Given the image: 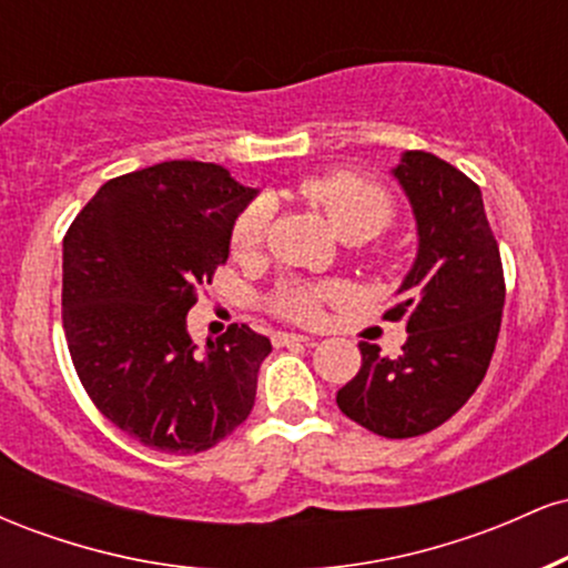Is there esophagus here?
Instances as JSON below:
<instances>
[{
	"mask_svg": "<svg viewBox=\"0 0 568 568\" xmlns=\"http://www.w3.org/2000/svg\"><path fill=\"white\" fill-rule=\"evenodd\" d=\"M304 342H310V336L288 334V331H280V334H275L277 347H288V344H304Z\"/></svg>",
	"mask_w": 568,
	"mask_h": 568,
	"instance_id": "1",
	"label": "esophagus"
}]
</instances>
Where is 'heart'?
I'll list each match as a JSON object with an SVG mask.
<instances>
[{
  "mask_svg": "<svg viewBox=\"0 0 568 568\" xmlns=\"http://www.w3.org/2000/svg\"><path fill=\"white\" fill-rule=\"evenodd\" d=\"M306 200L315 202L328 216L331 226L347 243H363L387 230L395 219V202L387 189L366 179L361 173L336 171L306 179L298 186ZM266 224H270V202L256 200L240 213L232 230V245L237 253H253L264 243ZM342 296L338 283H315V280L288 277L272 293V310L280 317L293 323H317L323 315V304Z\"/></svg>",
  "mask_w": 568,
  "mask_h": 568,
  "instance_id": "heart-1",
  "label": "heart"
}]
</instances>
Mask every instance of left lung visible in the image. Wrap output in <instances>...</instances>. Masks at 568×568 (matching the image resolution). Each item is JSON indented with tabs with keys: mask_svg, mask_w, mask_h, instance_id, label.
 <instances>
[{
	"mask_svg": "<svg viewBox=\"0 0 568 568\" xmlns=\"http://www.w3.org/2000/svg\"><path fill=\"white\" fill-rule=\"evenodd\" d=\"M393 173L414 207L419 251L384 321L406 323L408 338L397 357L357 344L361 371L336 403L382 438H416L452 419L484 382L505 272L473 179L429 152H406Z\"/></svg>",
	"mask_w": 568,
	"mask_h": 568,
	"instance_id": "left-lung-1",
	"label": "left lung"
}]
</instances>
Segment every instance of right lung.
Segmentation results:
<instances>
[{"mask_svg": "<svg viewBox=\"0 0 568 568\" xmlns=\"http://www.w3.org/2000/svg\"><path fill=\"white\" fill-rule=\"evenodd\" d=\"M253 197L213 162H160L106 181L63 237V334L77 376L114 427L154 452H207L256 400L270 338L234 323L200 355L186 331Z\"/></svg>", "mask_w": 568, "mask_h": 568, "instance_id": "right-lung-1", "label": "right lung"}]
</instances>
